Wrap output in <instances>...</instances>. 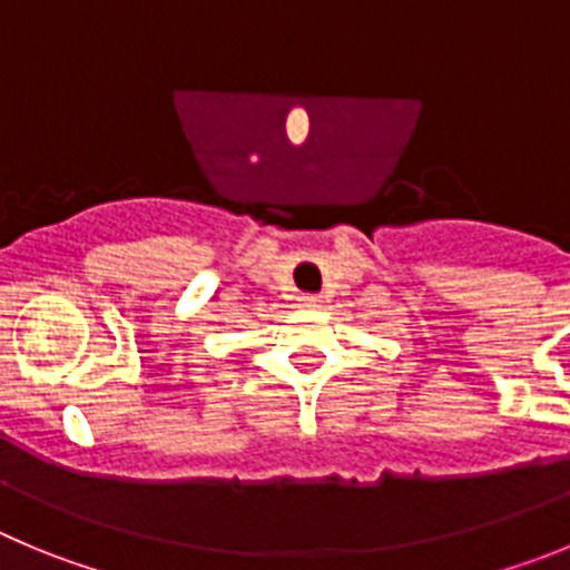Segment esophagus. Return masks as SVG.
<instances>
[{"mask_svg":"<svg viewBox=\"0 0 570 570\" xmlns=\"http://www.w3.org/2000/svg\"><path fill=\"white\" fill-rule=\"evenodd\" d=\"M297 301H301V306H306V309H321L323 306L321 295H301Z\"/></svg>","mask_w":570,"mask_h":570,"instance_id":"obj_1","label":"esophagus"}]
</instances>
